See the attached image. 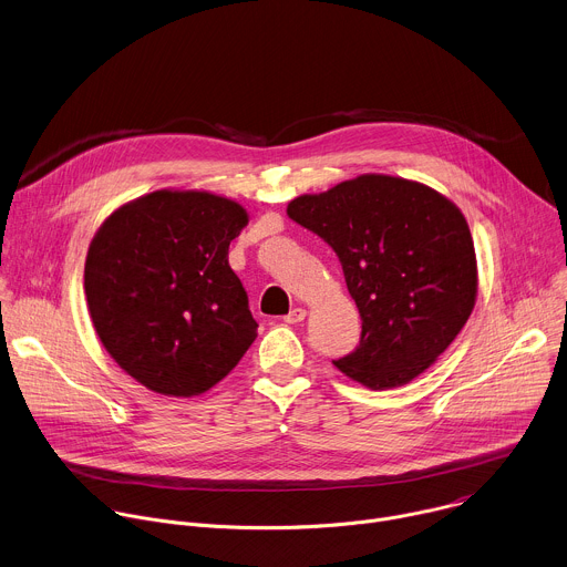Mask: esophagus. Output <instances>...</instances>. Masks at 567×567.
Returning <instances> with one entry per match:
<instances>
[{"mask_svg":"<svg viewBox=\"0 0 567 567\" xmlns=\"http://www.w3.org/2000/svg\"><path fill=\"white\" fill-rule=\"evenodd\" d=\"M305 316H307V311H305L302 307H293L287 316H282V320L289 322V326H296V322H302V320H305Z\"/></svg>","mask_w":567,"mask_h":567,"instance_id":"esophagus-1","label":"esophagus"}]
</instances>
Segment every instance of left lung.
Listing matches in <instances>:
<instances>
[{
	"label": "left lung",
	"instance_id": "8db88e82",
	"mask_svg": "<svg viewBox=\"0 0 567 567\" xmlns=\"http://www.w3.org/2000/svg\"><path fill=\"white\" fill-rule=\"evenodd\" d=\"M287 215L334 249L361 316V341L334 361L385 390L413 381L468 320L477 269L464 215L417 182L363 175L296 197Z\"/></svg>",
	"mask_w": 567,
	"mask_h": 567
}]
</instances>
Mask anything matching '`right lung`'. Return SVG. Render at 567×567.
I'll list each match as a JSON object with an SVG mask.
<instances>
[{"mask_svg": "<svg viewBox=\"0 0 567 567\" xmlns=\"http://www.w3.org/2000/svg\"><path fill=\"white\" fill-rule=\"evenodd\" d=\"M247 221L226 197L156 190L112 213L94 235L85 293L96 334L145 388L199 394L256 341L249 296L228 265V245Z\"/></svg>", "mask_w": 567, "mask_h": 567, "instance_id": "obj_1", "label": "right lung"}]
</instances>
